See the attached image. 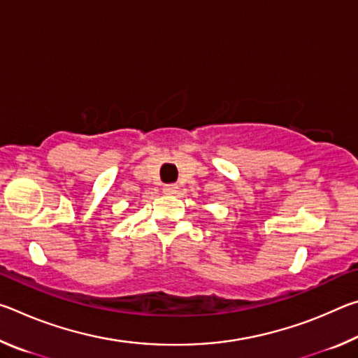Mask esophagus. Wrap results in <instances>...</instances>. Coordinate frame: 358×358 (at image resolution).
Returning a JSON list of instances; mask_svg holds the SVG:
<instances>
[{
	"instance_id": "34e87169",
	"label": "esophagus",
	"mask_w": 358,
	"mask_h": 358,
	"mask_svg": "<svg viewBox=\"0 0 358 358\" xmlns=\"http://www.w3.org/2000/svg\"><path fill=\"white\" fill-rule=\"evenodd\" d=\"M178 187L175 185H166L164 187H162V192L167 194V196H173V194H177Z\"/></svg>"
}]
</instances>
